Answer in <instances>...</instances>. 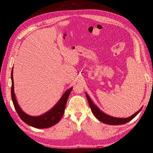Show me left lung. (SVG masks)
Here are the masks:
<instances>
[{
    "label": "left lung",
    "mask_w": 153,
    "mask_h": 153,
    "mask_svg": "<svg viewBox=\"0 0 153 153\" xmlns=\"http://www.w3.org/2000/svg\"><path fill=\"white\" fill-rule=\"evenodd\" d=\"M86 97L87 98L88 102H89L90 108L92 110V112L93 113L94 116L101 122H102L105 124H107L119 125V124H123L127 123L128 122L130 121L131 120H132L134 117H135L136 115L140 112V111L142 109V108H140L139 110L137 111L135 114H134L133 115H131V116L129 117L128 118H116V117L110 116V115H106V114H104L103 112H101V111L98 107H97L96 105H94L93 104L91 98L87 94H86Z\"/></svg>",
    "instance_id": "left-lung-1"
}]
</instances>
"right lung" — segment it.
<instances>
[{
  "label": "right lung",
  "instance_id": "obj_1",
  "mask_svg": "<svg viewBox=\"0 0 153 153\" xmlns=\"http://www.w3.org/2000/svg\"><path fill=\"white\" fill-rule=\"evenodd\" d=\"M13 72V67L11 71V98L18 116L20 117L22 121L30 126L40 129L50 128L59 123L64 113V110H65L67 100L73 88L71 87L67 91H66L65 93L63 94L62 98L59 101V102L56 104V105L50 111H48V112L41 115V116H30V115H27V114L24 113V112H23L17 103L15 92H14Z\"/></svg>",
  "mask_w": 153,
  "mask_h": 153
}]
</instances>
